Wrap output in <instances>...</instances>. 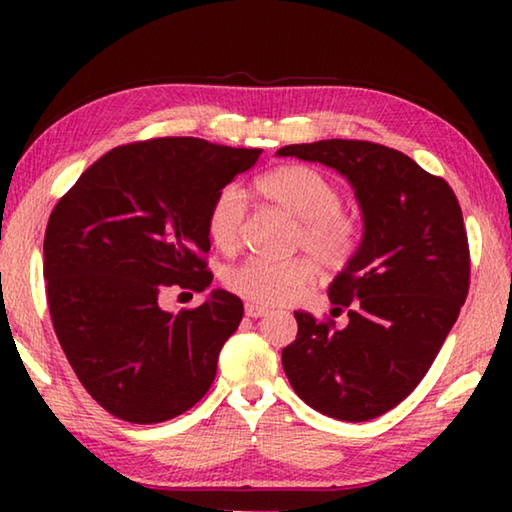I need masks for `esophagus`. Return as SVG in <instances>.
Here are the masks:
<instances>
[{
	"label": "esophagus",
	"mask_w": 512,
	"mask_h": 512,
	"mask_svg": "<svg viewBox=\"0 0 512 512\" xmlns=\"http://www.w3.org/2000/svg\"><path fill=\"white\" fill-rule=\"evenodd\" d=\"M266 314H268V309L255 305V302H248V305H246V316L248 318H262Z\"/></svg>",
	"instance_id": "1"
}]
</instances>
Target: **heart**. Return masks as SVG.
I'll return each instance as SVG.
<instances>
[{"label": "heart", "instance_id": "heart-1", "mask_svg": "<svg viewBox=\"0 0 512 512\" xmlns=\"http://www.w3.org/2000/svg\"><path fill=\"white\" fill-rule=\"evenodd\" d=\"M257 189L268 201L280 205L298 230L293 246L307 250L323 268H343L357 253L361 228L354 216L341 210L343 194L332 178L307 164H284L264 173ZM246 214V194L239 185H223L207 210V235L221 250H232L241 235ZM314 280V266L305 257L268 262L248 257L223 273L225 289L255 305H282L293 300Z\"/></svg>", "mask_w": 512, "mask_h": 512}]
</instances>
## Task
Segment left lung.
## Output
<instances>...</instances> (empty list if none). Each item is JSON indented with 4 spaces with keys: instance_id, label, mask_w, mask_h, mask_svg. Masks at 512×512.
I'll use <instances>...</instances> for the list:
<instances>
[{
    "instance_id": "1",
    "label": "left lung",
    "mask_w": 512,
    "mask_h": 512,
    "mask_svg": "<svg viewBox=\"0 0 512 512\" xmlns=\"http://www.w3.org/2000/svg\"><path fill=\"white\" fill-rule=\"evenodd\" d=\"M280 158L332 167L357 196L363 237L329 284L348 325L296 311L282 366L302 402L329 418L366 422L409 397L443 348L470 289L461 205L443 178L409 155L361 140L291 144Z\"/></svg>"
}]
</instances>
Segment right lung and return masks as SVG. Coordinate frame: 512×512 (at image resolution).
Listing matches in <instances>:
<instances>
[{
  "mask_svg": "<svg viewBox=\"0 0 512 512\" xmlns=\"http://www.w3.org/2000/svg\"><path fill=\"white\" fill-rule=\"evenodd\" d=\"M259 155L262 149L198 137L117 146L85 169L51 212V323L85 391L115 418L164 422L210 391L244 305L214 289L201 307L171 314L160 307V293L210 287L207 210Z\"/></svg>",
  "mask_w": 512,
  "mask_h": 512,
  "instance_id": "1",
  "label": "right lung"
}]
</instances>
